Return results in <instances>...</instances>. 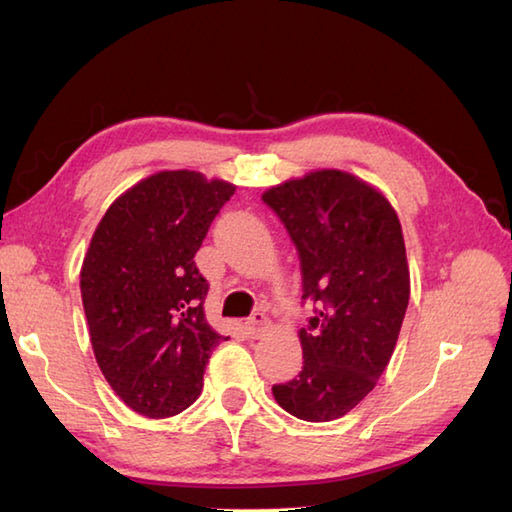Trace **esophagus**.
Returning <instances> with one entry per match:
<instances>
[{
    "mask_svg": "<svg viewBox=\"0 0 512 512\" xmlns=\"http://www.w3.org/2000/svg\"><path fill=\"white\" fill-rule=\"evenodd\" d=\"M268 328H270V319L264 312H255L253 317L246 321V330L250 336H253V339H259L264 332H268Z\"/></svg>",
    "mask_w": 512,
    "mask_h": 512,
    "instance_id": "34e87169",
    "label": "esophagus"
}]
</instances>
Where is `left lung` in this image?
Segmentation results:
<instances>
[{
  "label": "left lung",
  "instance_id": "left-lung-1",
  "mask_svg": "<svg viewBox=\"0 0 512 512\" xmlns=\"http://www.w3.org/2000/svg\"><path fill=\"white\" fill-rule=\"evenodd\" d=\"M262 200L299 250L303 299L321 306L299 330V378L273 396L299 420L330 422L376 387L394 354L411 292L402 226L383 191L341 169L290 178Z\"/></svg>",
  "mask_w": 512,
  "mask_h": 512
}]
</instances>
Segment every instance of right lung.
Segmentation results:
<instances>
[{
    "label": "right lung",
    "instance_id": "add662e5",
    "mask_svg": "<svg viewBox=\"0 0 512 512\" xmlns=\"http://www.w3.org/2000/svg\"><path fill=\"white\" fill-rule=\"evenodd\" d=\"M235 184L176 169L147 176L110 204L81 266L92 350L129 409L169 418L193 405L217 334L209 284L193 257Z\"/></svg>",
    "mask_w": 512,
    "mask_h": 512
}]
</instances>
